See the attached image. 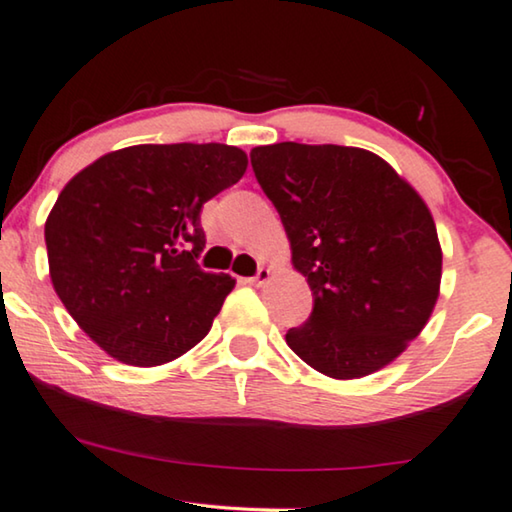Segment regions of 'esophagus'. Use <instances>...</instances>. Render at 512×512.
Returning <instances> with one entry per match:
<instances>
[{"label":"esophagus","mask_w":512,"mask_h":512,"mask_svg":"<svg viewBox=\"0 0 512 512\" xmlns=\"http://www.w3.org/2000/svg\"><path fill=\"white\" fill-rule=\"evenodd\" d=\"M269 278H271V271H269V269H264V266H262V269H259L253 278H248V280H246V283L255 285V287H262Z\"/></svg>","instance_id":"esophagus-1"}]
</instances>
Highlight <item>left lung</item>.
<instances>
[{"instance_id": "8db88e82", "label": "left lung", "mask_w": 512, "mask_h": 512, "mask_svg": "<svg viewBox=\"0 0 512 512\" xmlns=\"http://www.w3.org/2000/svg\"><path fill=\"white\" fill-rule=\"evenodd\" d=\"M313 313L285 341L315 371L364 378L420 334L441 290L436 225L415 187L364 148L283 141L250 150Z\"/></svg>"}]
</instances>
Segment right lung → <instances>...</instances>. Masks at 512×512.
<instances>
[{"label": "right lung", "instance_id": "obj_1", "mask_svg": "<svg viewBox=\"0 0 512 512\" xmlns=\"http://www.w3.org/2000/svg\"><path fill=\"white\" fill-rule=\"evenodd\" d=\"M246 167L248 155L225 143H143L102 155L64 185L46 220L50 280L113 359L160 366L211 331L236 280L199 269V213Z\"/></svg>", "mask_w": 512, "mask_h": 512}]
</instances>
